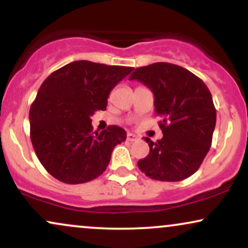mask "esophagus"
<instances>
[{
  "label": "esophagus",
  "instance_id": "34e87169",
  "mask_svg": "<svg viewBox=\"0 0 248 248\" xmlns=\"http://www.w3.org/2000/svg\"><path fill=\"white\" fill-rule=\"evenodd\" d=\"M138 139H139V138L135 135V134H133V133H128V134H127V141L133 142V141L138 140Z\"/></svg>",
  "mask_w": 248,
  "mask_h": 248
}]
</instances>
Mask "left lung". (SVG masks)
Masks as SVG:
<instances>
[{"label":"left lung","instance_id":"obj_1","mask_svg":"<svg viewBox=\"0 0 248 248\" xmlns=\"http://www.w3.org/2000/svg\"><path fill=\"white\" fill-rule=\"evenodd\" d=\"M138 80L152 90L155 113L163 138L150 139L147 157L138 162L148 177L178 182L193 175L212 143L216 108L209 88L202 79L178 65L154 62L138 67L129 80Z\"/></svg>","mask_w":248,"mask_h":248}]
</instances>
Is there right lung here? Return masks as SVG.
Returning <instances> with one entry per match:
<instances>
[{
	"label": "right lung",
	"instance_id": "add662e5",
	"mask_svg": "<svg viewBox=\"0 0 248 248\" xmlns=\"http://www.w3.org/2000/svg\"><path fill=\"white\" fill-rule=\"evenodd\" d=\"M134 69L77 61L45 79L30 108V138L42 166L66 184L92 181L106 170L124 128L93 132L91 116L105 110L110 91Z\"/></svg>",
	"mask_w": 248,
	"mask_h": 248
}]
</instances>
